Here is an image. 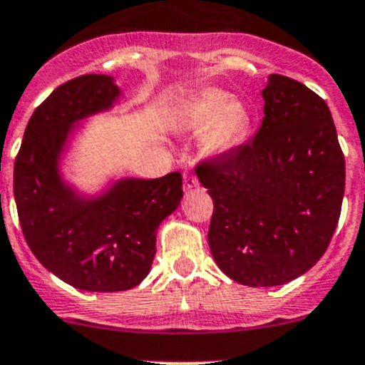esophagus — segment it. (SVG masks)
<instances>
[{
  "label": "esophagus",
  "instance_id": "34e87169",
  "mask_svg": "<svg viewBox=\"0 0 365 365\" xmlns=\"http://www.w3.org/2000/svg\"><path fill=\"white\" fill-rule=\"evenodd\" d=\"M198 186V179L193 172H184L182 174V187L184 190H191V187Z\"/></svg>",
  "mask_w": 365,
  "mask_h": 365
}]
</instances>
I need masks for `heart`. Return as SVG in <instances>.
Returning <instances> with one entry per match:
<instances>
[{
	"mask_svg": "<svg viewBox=\"0 0 365 365\" xmlns=\"http://www.w3.org/2000/svg\"><path fill=\"white\" fill-rule=\"evenodd\" d=\"M250 122V111L243 101L230 99L225 90L204 88L179 108L175 128L193 135L204 133V154L222 156L243 142Z\"/></svg>",
	"mask_w": 365,
	"mask_h": 365,
	"instance_id": "heart-1",
	"label": "heart"
}]
</instances>
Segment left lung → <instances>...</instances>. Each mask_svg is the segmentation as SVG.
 Here are the masks:
<instances>
[{
	"instance_id": "left-lung-1",
	"label": "left lung",
	"mask_w": 365,
	"mask_h": 365,
	"mask_svg": "<svg viewBox=\"0 0 365 365\" xmlns=\"http://www.w3.org/2000/svg\"><path fill=\"white\" fill-rule=\"evenodd\" d=\"M254 140L202 161L215 211L207 241L218 268L250 287L304 275L330 245L344 197V154L327 103L272 74Z\"/></svg>"
}]
</instances>
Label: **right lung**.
I'll return each instance as SVG.
<instances>
[{
  "label": "right lung",
  "mask_w": 365,
  "mask_h": 365,
  "mask_svg": "<svg viewBox=\"0 0 365 365\" xmlns=\"http://www.w3.org/2000/svg\"><path fill=\"white\" fill-rule=\"evenodd\" d=\"M118 97L120 88L104 74L60 85L31 115L14 165V197L30 250L68 286L96 293L133 289L149 275L158 227L182 198L179 172L120 179L97 197L63 181L60 158L72 129Z\"/></svg>",
  "instance_id": "right-lung-1"
}]
</instances>
